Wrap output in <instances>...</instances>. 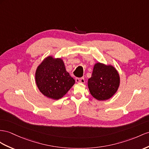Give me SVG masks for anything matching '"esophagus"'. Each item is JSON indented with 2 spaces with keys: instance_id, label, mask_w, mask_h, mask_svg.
Here are the masks:
<instances>
[{
  "instance_id": "obj_1",
  "label": "esophagus",
  "mask_w": 149,
  "mask_h": 149,
  "mask_svg": "<svg viewBox=\"0 0 149 149\" xmlns=\"http://www.w3.org/2000/svg\"><path fill=\"white\" fill-rule=\"evenodd\" d=\"M75 81L77 83H84L85 82V79L84 77L82 78H76Z\"/></svg>"
}]
</instances>
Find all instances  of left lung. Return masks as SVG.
<instances>
[{
	"label": "left lung",
	"instance_id": "left-lung-1",
	"mask_svg": "<svg viewBox=\"0 0 149 149\" xmlns=\"http://www.w3.org/2000/svg\"><path fill=\"white\" fill-rule=\"evenodd\" d=\"M120 86V75L111 65L101 63L94 65L92 76L88 80L91 95L99 101L107 100L116 93Z\"/></svg>",
	"mask_w": 149,
	"mask_h": 149
}]
</instances>
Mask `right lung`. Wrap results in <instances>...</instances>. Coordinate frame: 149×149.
I'll list each match as a JSON object with an SVG mask.
<instances>
[{"label": "right lung", "mask_w": 149, "mask_h": 149, "mask_svg": "<svg viewBox=\"0 0 149 149\" xmlns=\"http://www.w3.org/2000/svg\"><path fill=\"white\" fill-rule=\"evenodd\" d=\"M35 79L40 92L53 100L62 97L75 84L63 60L52 56H48L38 67Z\"/></svg>", "instance_id": "obj_1"}]
</instances>
